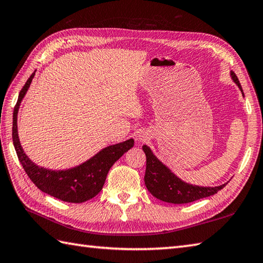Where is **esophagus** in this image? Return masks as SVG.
<instances>
[{
  "instance_id": "esophagus-1",
  "label": "esophagus",
  "mask_w": 263,
  "mask_h": 263,
  "mask_svg": "<svg viewBox=\"0 0 263 263\" xmlns=\"http://www.w3.org/2000/svg\"><path fill=\"white\" fill-rule=\"evenodd\" d=\"M139 140H140V141L144 140V137L143 136H139Z\"/></svg>"
}]
</instances>
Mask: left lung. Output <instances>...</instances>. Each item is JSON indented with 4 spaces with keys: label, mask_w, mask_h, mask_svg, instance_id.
<instances>
[{
    "label": "left lung",
    "mask_w": 263,
    "mask_h": 263,
    "mask_svg": "<svg viewBox=\"0 0 263 263\" xmlns=\"http://www.w3.org/2000/svg\"><path fill=\"white\" fill-rule=\"evenodd\" d=\"M231 77L233 81L238 86L239 90L243 93L241 83L238 81L236 74L231 71ZM142 150L146 154L147 165L146 175H144V184L148 191L155 198H157L164 202L168 203H189L197 201L199 199L210 197L216 194L221 189H224L227 183L221 184L219 186H199L189 184L177 177L168 167L164 165L161 161L153 154L152 149L148 146H142Z\"/></svg>",
    "instance_id": "1"
}]
</instances>
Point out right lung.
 I'll list each match as a JSON object with an SVG mask.
<instances>
[{
    "label": "right lung",
    "instance_id": "obj_1",
    "mask_svg": "<svg viewBox=\"0 0 263 263\" xmlns=\"http://www.w3.org/2000/svg\"><path fill=\"white\" fill-rule=\"evenodd\" d=\"M33 77H35V72L29 77L24 88L20 90L18 102H16L13 110L12 139L19 161L31 182L41 191L65 201V202H85V201L96 197L102 191L110 167L124 155V153L135 146V140L128 139L124 142L111 144V146L100 150L85 163L69 170L53 171L33 164L21 147L18 136V125H16L20 104L30 87Z\"/></svg>",
    "mask_w": 263,
    "mask_h": 263
}]
</instances>
